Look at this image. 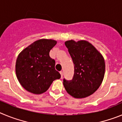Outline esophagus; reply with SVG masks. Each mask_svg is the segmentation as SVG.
<instances>
[{"label":"esophagus","mask_w":122,"mask_h":122,"mask_svg":"<svg viewBox=\"0 0 122 122\" xmlns=\"http://www.w3.org/2000/svg\"><path fill=\"white\" fill-rule=\"evenodd\" d=\"M60 75H61V77H62H62H63V71H60Z\"/></svg>","instance_id":"esophagus-1"}]
</instances>
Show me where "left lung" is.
Instances as JSON below:
<instances>
[{
	"label": "left lung",
	"mask_w": 122,
	"mask_h": 122,
	"mask_svg": "<svg viewBox=\"0 0 122 122\" xmlns=\"http://www.w3.org/2000/svg\"><path fill=\"white\" fill-rule=\"evenodd\" d=\"M65 46L74 63L71 80L63 79V86L69 94L82 98L93 94L100 86L105 72L103 56L87 41H66Z\"/></svg>",
	"instance_id": "8db88e82"
}]
</instances>
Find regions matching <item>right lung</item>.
Listing matches in <instances>:
<instances>
[{"instance_id": "add662e5", "label": "right lung", "mask_w": 122, "mask_h": 122, "mask_svg": "<svg viewBox=\"0 0 122 122\" xmlns=\"http://www.w3.org/2000/svg\"><path fill=\"white\" fill-rule=\"evenodd\" d=\"M57 41L41 39L24 49L16 63V73L21 86L34 94H41L49 89L52 82L60 78L55 69L56 62L49 56Z\"/></svg>"}]
</instances>
